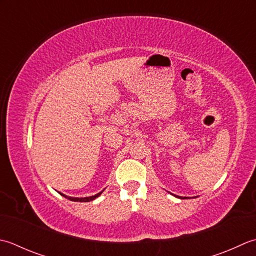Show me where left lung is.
<instances>
[{
	"mask_svg": "<svg viewBox=\"0 0 256 256\" xmlns=\"http://www.w3.org/2000/svg\"><path fill=\"white\" fill-rule=\"evenodd\" d=\"M178 198H180V196H178Z\"/></svg>",
	"mask_w": 256,
	"mask_h": 256,
	"instance_id": "8db88e82",
	"label": "left lung"
}]
</instances>
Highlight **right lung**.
Here are the masks:
<instances>
[{"instance_id": "1", "label": "right lung", "mask_w": 256, "mask_h": 256, "mask_svg": "<svg viewBox=\"0 0 256 256\" xmlns=\"http://www.w3.org/2000/svg\"><path fill=\"white\" fill-rule=\"evenodd\" d=\"M102 192H99V194H95V196H87V198H72V196H65V194H62V196H65V198H67V199L68 200H70V201H78V202H88V201H92V200H94V199H96L97 196H99L102 194Z\"/></svg>"}]
</instances>
